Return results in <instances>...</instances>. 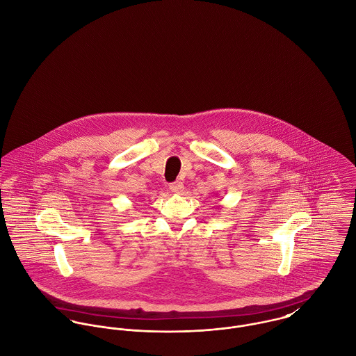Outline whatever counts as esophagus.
I'll return each instance as SVG.
<instances>
[{
	"mask_svg": "<svg viewBox=\"0 0 356 356\" xmlns=\"http://www.w3.org/2000/svg\"><path fill=\"white\" fill-rule=\"evenodd\" d=\"M184 189H185V186H184V184L181 181H177V182L170 185V191L172 193H175V195H181L184 192Z\"/></svg>",
	"mask_w": 356,
	"mask_h": 356,
	"instance_id": "obj_1",
	"label": "esophagus"
}]
</instances>
